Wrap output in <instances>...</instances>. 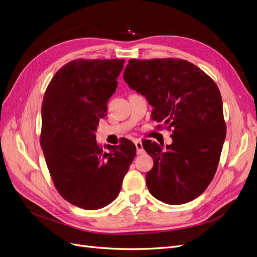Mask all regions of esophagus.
<instances>
[{
	"mask_svg": "<svg viewBox=\"0 0 257 257\" xmlns=\"http://www.w3.org/2000/svg\"><path fill=\"white\" fill-rule=\"evenodd\" d=\"M134 144L136 146V152H137V154H143L145 152V150H144L142 141H139V139H136V141L134 142Z\"/></svg>",
	"mask_w": 257,
	"mask_h": 257,
	"instance_id": "esophagus-1",
	"label": "esophagus"
}]
</instances>
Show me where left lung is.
I'll list each match as a JSON object with an SVG mask.
<instances>
[{"label":"left lung","mask_w":257,"mask_h":257,"mask_svg":"<svg viewBox=\"0 0 257 257\" xmlns=\"http://www.w3.org/2000/svg\"><path fill=\"white\" fill-rule=\"evenodd\" d=\"M123 78L153 107L151 118L173 130L165 149L144 145L153 159L148 190L168 205L195 199L212 181L226 136L219 88L196 65L172 58L131 59Z\"/></svg>","instance_id":"obj_1"}]
</instances>
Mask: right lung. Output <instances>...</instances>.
<instances>
[{
  "mask_svg": "<svg viewBox=\"0 0 257 257\" xmlns=\"http://www.w3.org/2000/svg\"><path fill=\"white\" fill-rule=\"evenodd\" d=\"M124 62H69L53 76L44 95L41 146L46 164L61 196L85 210L100 209L118 197L136 155L128 139L104 152L95 138Z\"/></svg>",
  "mask_w": 257,
  "mask_h": 257,
  "instance_id": "1",
  "label": "right lung"
}]
</instances>
